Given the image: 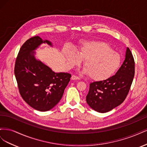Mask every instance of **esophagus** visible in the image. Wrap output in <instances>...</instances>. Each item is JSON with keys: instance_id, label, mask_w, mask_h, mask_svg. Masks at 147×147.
<instances>
[{"instance_id": "esophagus-1", "label": "esophagus", "mask_w": 147, "mask_h": 147, "mask_svg": "<svg viewBox=\"0 0 147 147\" xmlns=\"http://www.w3.org/2000/svg\"><path fill=\"white\" fill-rule=\"evenodd\" d=\"M71 79L73 80H79L80 78H79V77H78L76 76V75H73L72 76V77H71Z\"/></svg>"}]
</instances>
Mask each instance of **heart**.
I'll return each mask as SVG.
<instances>
[{"label":"heart","instance_id":"1","mask_svg":"<svg viewBox=\"0 0 147 147\" xmlns=\"http://www.w3.org/2000/svg\"><path fill=\"white\" fill-rule=\"evenodd\" d=\"M65 56L70 67L78 65L84 61V72L92 80L104 81L116 72L121 64V57L104 42H84L77 54L66 51Z\"/></svg>","mask_w":147,"mask_h":147}]
</instances>
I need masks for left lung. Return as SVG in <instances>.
<instances>
[{
  "instance_id": "8db88e82",
  "label": "left lung",
  "mask_w": 147,
  "mask_h": 147,
  "mask_svg": "<svg viewBox=\"0 0 147 147\" xmlns=\"http://www.w3.org/2000/svg\"><path fill=\"white\" fill-rule=\"evenodd\" d=\"M135 73V63L132 54L127 48L123 64L113 76L104 81L90 84L86 102L91 109L105 113L119 105L129 91Z\"/></svg>"
}]
</instances>
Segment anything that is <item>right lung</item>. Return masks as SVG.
<instances>
[{"instance_id":"1","label":"right lung","mask_w":147,"mask_h":147,"mask_svg":"<svg viewBox=\"0 0 147 147\" xmlns=\"http://www.w3.org/2000/svg\"><path fill=\"white\" fill-rule=\"evenodd\" d=\"M42 43L53 46L51 42L38 36L30 38L22 45L15 62V75L24 100L33 109L46 112L60 101L71 75L55 73L35 59L34 50Z\"/></svg>"}]
</instances>
